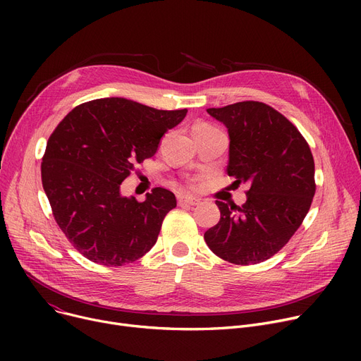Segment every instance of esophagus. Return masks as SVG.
I'll list each match as a JSON object with an SVG mask.
<instances>
[{"mask_svg":"<svg viewBox=\"0 0 361 361\" xmlns=\"http://www.w3.org/2000/svg\"><path fill=\"white\" fill-rule=\"evenodd\" d=\"M199 199H196V197H193V196H181V197H178V203L180 204H188V206H196V204H199Z\"/></svg>","mask_w":361,"mask_h":361,"instance_id":"1","label":"esophagus"}]
</instances>
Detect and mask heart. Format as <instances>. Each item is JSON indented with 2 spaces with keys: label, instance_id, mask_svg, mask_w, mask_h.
<instances>
[{
  "label": "heart",
  "instance_id": "obj_1",
  "mask_svg": "<svg viewBox=\"0 0 361 361\" xmlns=\"http://www.w3.org/2000/svg\"><path fill=\"white\" fill-rule=\"evenodd\" d=\"M211 126H207V124H203V123H200V124H196L195 126V130H197V128H209Z\"/></svg>",
  "mask_w": 361,
  "mask_h": 361
}]
</instances>
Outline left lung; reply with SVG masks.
<instances>
[{
  "instance_id": "1",
  "label": "left lung",
  "mask_w": 361,
  "mask_h": 361,
  "mask_svg": "<svg viewBox=\"0 0 361 361\" xmlns=\"http://www.w3.org/2000/svg\"><path fill=\"white\" fill-rule=\"evenodd\" d=\"M206 111L228 130V176L250 188L243 206L216 200L221 219L204 241L226 262H263L288 243L310 209L316 190L310 147L267 104L245 101Z\"/></svg>"
}]
</instances>
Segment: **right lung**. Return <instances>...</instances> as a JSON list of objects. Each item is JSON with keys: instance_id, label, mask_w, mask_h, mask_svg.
<instances>
[{"instance_id": "1", "label": "right lung", "mask_w": 361, "mask_h": 361, "mask_svg": "<svg viewBox=\"0 0 361 361\" xmlns=\"http://www.w3.org/2000/svg\"><path fill=\"white\" fill-rule=\"evenodd\" d=\"M185 114L104 98L75 106L56 126L42 159V185L56 224L86 259L121 267L154 247L176 196L157 187L137 202L121 195V183L157 154Z\"/></svg>"}]
</instances>
